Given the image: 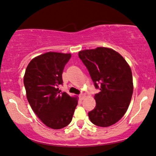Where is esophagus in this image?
<instances>
[{"mask_svg": "<svg viewBox=\"0 0 156 156\" xmlns=\"http://www.w3.org/2000/svg\"><path fill=\"white\" fill-rule=\"evenodd\" d=\"M79 97H80V98L81 99V100H83V99L85 98H86V95L83 93V94H80V95H79Z\"/></svg>", "mask_w": 156, "mask_h": 156, "instance_id": "esophagus-1", "label": "esophagus"}]
</instances>
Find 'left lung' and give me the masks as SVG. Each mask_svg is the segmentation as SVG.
<instances>
[{
  "instance_id": "1",
  "label": "left lung",
  "mask_w": 156,
  "mask_h": 156,
  "mask_svg": "<svg viewBox=\"0 0 156 156\" xmlns=\"http://www.w3.org/2000/svg\"><path fill=\"white\" fill-rule=\"evenodd\" d=\"M78 56L88 68L95 87V108L88 113L90 121L108 127L121 119L127 111L133 91L132 71L117 51L105 47L83 50Z\"/></svg>"
}]
</instances>
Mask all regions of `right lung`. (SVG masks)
Returning <instances> with one entry per match:
<instances>
[{
  "instance_id": "1",
  "label": "right lung",
  "mask_w": 156,
  "mask_h": 156,
  "mask_svg": "<svg viewBox=\"0 0 156 156\" xmlns=\"http://www.w3.org/2000/svg\"><path fill=\"white\" fill-rule=\"evenodd\" d=\"M71 54L48 52L31 60L23 83L31 108L48 127L61 129L71 122L78 97L61 93L62 73Z\"/></svg>"
}]
</instances>
